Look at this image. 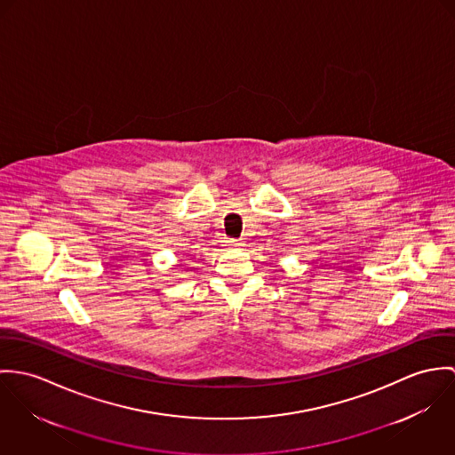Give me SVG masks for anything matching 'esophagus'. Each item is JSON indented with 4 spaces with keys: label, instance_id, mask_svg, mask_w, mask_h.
Here are the masks:
<instances>
[{
    "label": "esophagus",
    "instance_id": "obj_1",
    "mask_svg": "<svg viewBox=\"0 0 455 455\" xmlns=\"http://www.w3.org/2000/svg\"><path fill=\"white\" fill-rule=\"evenodd\" d=\"M227 244L232 246V248H241V246H244L243 241H237V239H230V241H227Z\"/></svg>",
    "mask_w": 455,
    "mask_h": 455
}]
</instances>
